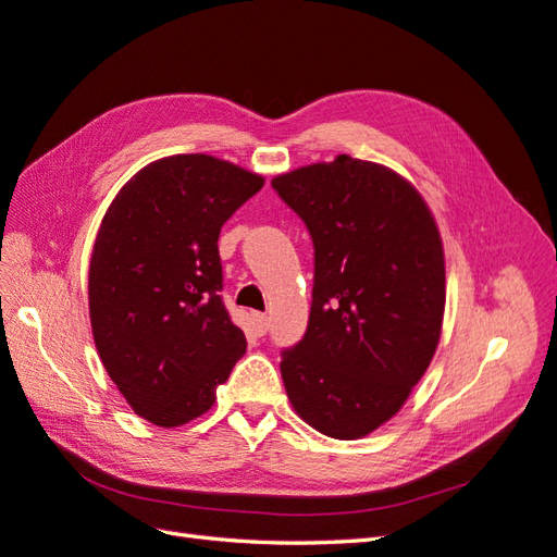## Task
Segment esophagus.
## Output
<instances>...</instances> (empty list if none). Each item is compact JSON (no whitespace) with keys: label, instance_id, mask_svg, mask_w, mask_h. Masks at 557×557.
<instances>
[{"label":"esophagus","instance_id":"34e87169","mask_svg":"<svg viewBox=\"0 0 557 557\" xmlns=\"http://www.w3.org/2000/svg\"><path fill=\"white\" fill-rule=\"evenodd\" d=\"M252 330H256L260 336L267 334V330H269L267 313H252Z\"/></svg>","mask_w":557,"mask_h":557}]
</instances>
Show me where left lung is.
<instances>
[{"instance_id":"left-lung-1","label":"left lung","mask_w":557,"mask_h":557,"mask_svg":"<svg viewBox=\"0 0 557 557\" xmlns=\"http://www.w3.org/2000/svg\"><path fill=\"white\" fill-rule=\"evenodd\" d=\"M272 188L313 242L309 325L281 350L295 411L334 440L391 420L440 344L446 272L434 218L387 166L339 156Z\"/></svg>"}]
</instances>
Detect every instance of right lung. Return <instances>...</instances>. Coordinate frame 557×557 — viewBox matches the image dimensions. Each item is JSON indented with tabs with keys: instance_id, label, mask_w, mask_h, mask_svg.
<instances>
[{
	"instance_id": "obj_1",
	"label": "right lung",
	"mask_w": 557,
	"mask_h": 557,
	"mask_svg": "<svg viewBox=\"0 0 557 557\" xmlns=\"http://www.w3.org/2000/svg\"><path fill=\"white\" fill-rule=\"evenodd\" d=\"M264 178L211 156H172L134 176L90 260L95 346L129 407L160 428L207 413L246 352L223 305L218 237Z\"/></svg>"
}]
</instances>
